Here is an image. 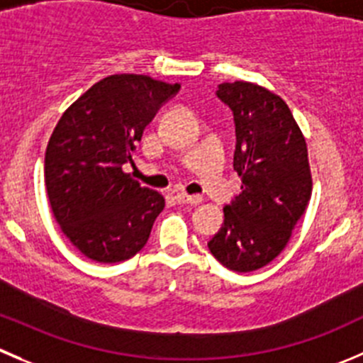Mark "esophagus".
<instances>
[{
    "label": "esophagus",
    "mask_w": 363,
    "mask_h": 363,
    "mask_svg": "<svg viewBox=\"0 0 363 363\" xmlns=\"http://www.w3.org/2000/svg\"><path fill=\"white\" fill-rule=\"evenodd\" d=\"M175 200H177L179 203H200L202 202V199H200V196L188 195V193H184V191L175 193Z\"/></svg>",
    "instance_id": "obj_1"
}]
</instances>
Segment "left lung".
<instances>
[{
    "mask_svg": "<svg viewBox=\"0 0 363 363\" xmlns=\"http://www.w3.org/2000/svg\"><path fill=\"white\" fill-rule=\"evenodd\" d=\"M216 96L234 113V170L242 191L207 242L218 262L238 273L266 266L289 242L312 195L305 136L286 101L248 81L221 83Z\"/></svg>",
    "mask_w": 363,
    "mask_h": 363,
    "instance_id": "1",
    "label": "left lung"
}]
</instances>
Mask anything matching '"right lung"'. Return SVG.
<instances>
[{
	"mask_svg": "<svg viewBox=\"0 0 363 363\" xmlns=\"http://www.w3.org/2000/svg\"><path fill=\"white\" fill-rule=\"evenodd\" d=\"M181 84L113 74L74 101L45 149L44 179L65 238L96 262H121L145 246L164 199L122 170L143 129Z\"/></svg>",
	"mask_w": 363,
	"mask_h": 363,
	"instance_id": "obj_1",
	"label": "right lung"
}]
</instances>
